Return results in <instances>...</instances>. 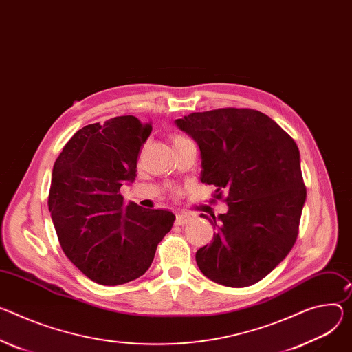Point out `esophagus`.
Masks as SVG:
<instances>
[{
    "mask_svg": "<svg viewBox=\"0 0 352 352\" xmlns=\"http://www.w3.org/2000/svg\"><path fill=\"white\" fill-rule=\"evenodd\" d=\"M190 220H192V217H190L189 214H177L175 225L177 226H184V225H186V223H189Z\"/></svg>",
    "mask_w": 352,
    "mask_h": 352,
    "instance_id": "1",
    "label": "esophagus"
}]
</instances>
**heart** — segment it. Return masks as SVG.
<instances>
[{
    "instance_id": "obj_1",
    "label": "heart",
    "mask_w": 352,
    "mask_h": 352,
    "mask_svg": "<svg viewBox=\"0 0 352 352\" xmlns=\"http://www.w3.org/2000/svg\"><path fill=\"white\" fill-rule=\"evenodd\" d=\"M185 140H188V139L184 138V136H181V135H175V136L173 138V144H177V143H181V142H185Z\"/></svg>"
}]
</instances>
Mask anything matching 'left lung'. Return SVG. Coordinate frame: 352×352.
Segmentation results:
<instances>
[{"label": "left lung", "mask_w": 352, "mask_h": 352, "mask_svg": "<svg viewBox=\"0 0 352 352\" xmlns=\"http://www.w3.org/2000/svg\"><path fill=\"white\" fill-rule=\"evenodd\" d=\"M175 123L199 146L201 181L216 186L212 201L229 205L219 219L201 214L217 233L197 251L199 270L230 287L257 283L298 239L306 186L295 140L248 108L195 112Z\"/></svg>", "instance_id": "left-lung-1"}]
</instances>
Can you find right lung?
<instances>
[{"mask_svg":"<svg viewBox=\"0 0 352 352\" xmlns=\"http://www.w3.org/2000/svg\"><path fill=\"white\" fill-rule=\"evenodd\" d=\"M151 123L116 116L84 126L63 147L52 173L49 212L69 260L91 280L115 286L142 276L171 230L168 210L126 204Z\"/></svg>","mask_w":352,"mask_h":352,"instance_id":"right-lung-1","label":"right lung"}]
</instances>
